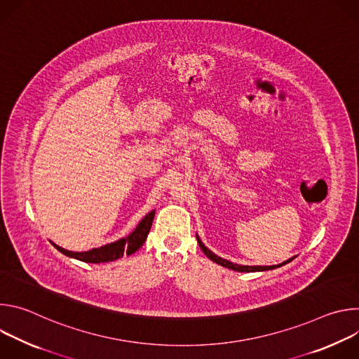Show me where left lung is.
<instances>
[{
    "label": "left lung",
    "instance_id": "left-lung-1",
    "mask_svg": "<svg viewBox=\"0 0 359 359\" xmlns=\"http://www.w3.org/2000/svg\"><path fill=\"white\" fill-rule=\"evenodd\" d=\"M196 237H197V243H198L200 248L203 250V252L206 254L210 260H213L215 263H217V264H220V266H223V267H226V269H231V270H236V271H240V273H254V271L273 270V269L281 267V266H284V264H287V263H290V262L292 260V259H290V260H287V262H284L283 264H278V266H238V264H233V263H230V262H227V260L219 257V255H216L215 252H212L206 245H204V244L200 241L198 236H196Z\"/></svg>",
    "mask_w": 359,
    "mask_h": 359
}]
</instances>
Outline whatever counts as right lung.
<instances>
[{"label":"right lung","mask_w":359,"mask_h":359,"mask_svg":"<svg viewBox=\"0 0 359 359\" xmlns=\"http://www.w3.org/2000/svg\"><path fill=\"white\" fill-rule=\"evenodd\" d=\"M153 217H155V212H150L147 213L142 222L137 224V227L135 229L133 233H130L128 237L125 238H121L115 243H111V244H107V245H102L99 248H92L89 251H83V252H74V251H68L57 244H54V247L57 250H60L62 254L68 255V257H72V259H76V260H81V262H85V263H108V262H115L121 257H123V254L129 255V254H133L136 250H139L149 231H150V227H151V222H153Z\"/></svg>","instance_id":"add662e5"}]
</instances>
